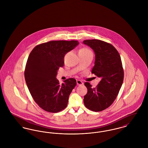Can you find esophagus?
I'll use <instances>...</instances> for the list:
<instances>
[{
    "label": "esophagus",
    "mask_w": 148,
    "mask_h": 148,
    "mask_svg": "<svg viewBox=\"0 0 148 148\" xmlns=\"http://www.w3.org/2000/svg\"><path fill=\"white\" fill-rule=\"evenodd\" d=\"M77 82V85L78 86L83 85H84V82L82 81H81V80L79 79H77L76 81Z\"/></svg>",
    "instance_id": "esophagus-1"
}]
</instances>
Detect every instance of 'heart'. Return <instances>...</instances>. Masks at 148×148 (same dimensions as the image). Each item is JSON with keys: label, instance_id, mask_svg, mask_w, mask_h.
Returning a JSON list of instances; mask_svg holds the SVG:
<instances>
[{"label": "heart", "instance_id": "heart-1", "mask_svg": "<svg viewBox=\"0 0 148 148\" xmlns=\"http://www.w3.org/2000/svg\"><path fill=\"white\" fill-rule=\"evenodd\" d=\"M79 53H85V54L92 53V51H91L90 49H88V48H83L79 50Z\"/></svg>", "mask_w": 148, "mask_h": 148}]
</instances>
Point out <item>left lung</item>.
Instances as JSON below:
<instances>
[{"mask_svg": "<svg viewBox=\"0 0 148 148\" xmlns=\"http://www.w3.org/2000/svg\"><path fill=\"white\" fill-rule=\"evenodd\" d=\"M83 43L92 48L95 55L91 73L101 79L95 88L85 83L87 93L84 102L87 109L99 112L109 108L116 98L124 79L122 62L119 52L111 44L98 39L85 40Z\"/></svg>", "mask_w": 148, "mask_h": 148, "instance_id": "1", "label": "left lung"}]
</instances>
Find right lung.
<instances>
[{
	"mask_svg": "<svg viewBox=\"0 0 148 148\" xmlns=\"http://www.w3.org/2000/svg\"><path fill=\"white\" fill-rule=\"evenodd\" d=\"M78 44L77 40L49 41L34 47L28 57L24 71L27 85L34 101L47 112H58L67 105L76 80L71 78L60 85L56 76L65 55Z\"/></svg>",
	"mask_w": 148,
	"mask_h": 148,
	"instance_id": "add662e5",
	"label": "right lung"
}]
</instances>
